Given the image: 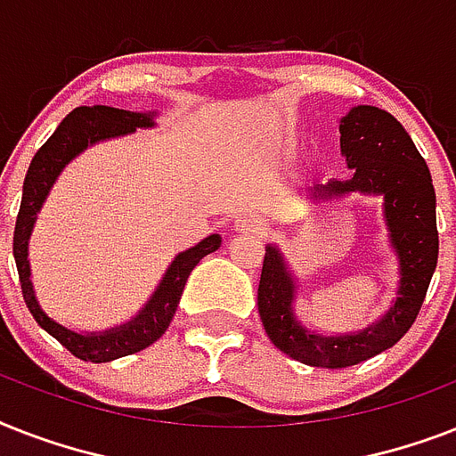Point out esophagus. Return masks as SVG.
I'll use <instances>...</instances> for the list:
<instances>
[{"instance_id":"esophagus-1","label":"esophagus","mask_w":456,"mask_h":456,"mask_svg":"<svg viewBox=\"0 0 456 456\" xmlns=\"http://www.w3.org/2000/svg\"><path fill=\"white\" fill-rule=\"evenodd\" d=\"M234 229L239 232V234L260 236L267 232V222H265V217H260L257 213H250V210H246V213L236 215Z\"/></svg>"}]
</instances>
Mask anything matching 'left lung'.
<instances>
[{
  "mask_svg": "<svg viewBox=\"0 0 456 456\" xmlns=\"http://www.w3.org/2000/svg\"><path fill=\"white\" fill-rule=\"evenodd\" d=\"M340 156L347 179L312 186L314 199L350 193L383 199L388 246L397 260V291L390 307L362 331L322 333L296 314L298 279L277 243L267 246L257 310L270 340L289 357L322 369L360 364L388 350L410 331L438 265L436 189L428 165L403 125L376 106H353L340 118Z\"/></svg>",
  "mask_w": 456,
  "mask_h": 456,
  "instance_id": "8db88e82",
  "label": "left lung"
}]
</instances>
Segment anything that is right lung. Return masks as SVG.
Masks as SVG:
<instances>
[{"label": "right lung", "instance_id": "right-lung-1", "mask_svg": "<svg viewBox=\"0 0 456 456\" xmlns=\"http://www.w3.org/2000/svg\"><path fill=\"white\" fill-rule=\"evenodd\" d=\"M156 127V110H125L113 106H80L73 113L63 118V123L56 127L52 137L46 139L45 146L35 153L28 175L23 182V199L18 210L16 232H13V257H16L18 277L23 298L32 317L49 336L59 340L61 346L68 347L75 357L85 362H110L125 354L139 353L151 343H156L170 326L175 312H177L179 298L184 291V284L191 270L206 256L220 248L222 236L210 234L189 250H182L175 256L167 270H165L160 284L146 300L144 307L130 317L127 322L103 331H73L68 326L59 324L49 317L45 307L39 305L35 286L30 279V260H28V246H30L32 229L37 222V213L45 206L46 196L56 184V179L70 160L85 153L89 146L109 139L134 134L137 130H151Z\"/></svg>", "mask_w": 456, "mask_h": 456}]
</instances>
